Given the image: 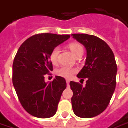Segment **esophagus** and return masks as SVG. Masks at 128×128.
<instances>
[{
  "label": "esophagus",
  "instance_id": "esophagus-1",
  "mask_svg": "<svg viewBox=\"0 0 128 128\" xmlns=\"http://www.w3.org/2000/svg\"><path fill=\"white\" fill-rule=\"evenodd\" d=\"M69 82H70V80H66V84H67V86H69Z\"/></svg>",
  "mask_w": 128,
  "mask_h": 128
}]
</instances>
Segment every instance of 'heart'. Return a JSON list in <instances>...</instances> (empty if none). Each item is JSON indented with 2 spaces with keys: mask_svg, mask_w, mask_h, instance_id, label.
<instances>
[{
  "mask_svg": "<svg viewBox=\"0 0 128 128\" xmlns=\"http://www.w3.org/2000/svg\"><path fill=\"white\" fill-rule=\"evenodd\" d=\"M68 48L71 50V51L73 54L76 56V57L78 56H82L84 52V49L82 46L78 42H71L68 45ZM60 49L59 47L54 48L50 54V62L53 64H55L58 60V56L60 54ZM77 72V69L76 68L69 67L66 66H62L58 68L55 71V74L58 76H60L64 78H70L72 77V76Z\"/></svg>",
  "mask_w": 128,
  "mask_h": 128,
  "instance_id": "b5f03b06",
  "label": "heart"
}]
</instances>
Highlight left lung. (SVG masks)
I'll return each mask as SVG.
<instances>
[{"mask_svg": "<svg viewBox=\"0 0 128 128\" xmlns=\"http://www.w3.org/2000/svg\"><path fill=\"white\" fill-rule=\"evenodd\" d=\"M85 46L86 65L77 75L84 81L70 82L73 91L72 108L80 118H89L100 115L107 108L116 86L117 65L114 52L107 43L95 36L83 34L71 35Z\"/></svg>", "mask_w": 128, "mask_h": 128, "instance_id": "left-lung-1", "label": "left lung"}]
</instances>
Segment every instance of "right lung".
<instances>
[{"mask_svg": "<svg viewBox=\"0 0 128 128\" xmlns=\"http://www.w3.org/2000/svg\"><path fill=\"white\" fill-rule=\"evenodd\" d=\"M70 38L69 35L36 34L26 40L14 59L12 82L22 106L33 116L48 118L56 114L66 80L56 76L45 82L44 75L53 70L52 50Z\"/></svg>", "mask_w": 128, "mask_h": 128, "instance_id": "right-lung-1", "label": "right lung"}]
</instances>
